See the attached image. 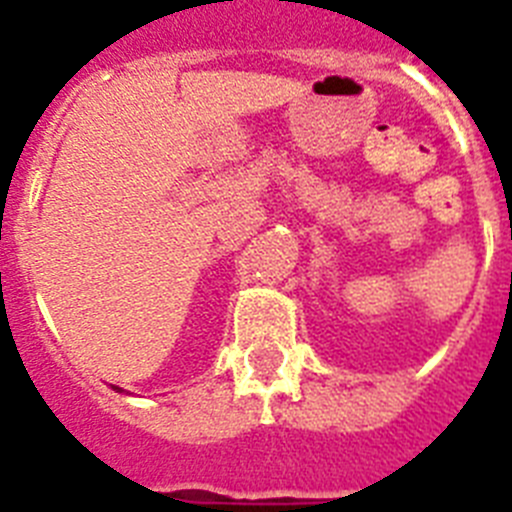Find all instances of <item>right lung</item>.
<instances>
[{"instance_id": "add662e5", "label": "right lung", "mask_w": 512, "mask_h": 512, "mask_svg": "<svg viewBox=\"0 0 512 512\" xmlns=\"http://www.w3.org/2000/svg\"><path fill=\"white\" fill-rule=\"evenodd\" d=\"M115 390H117V387H115Z\"/></svg>"}]
</instances>
